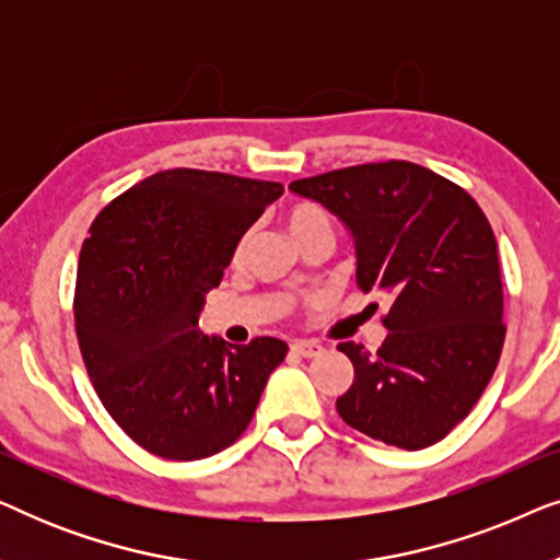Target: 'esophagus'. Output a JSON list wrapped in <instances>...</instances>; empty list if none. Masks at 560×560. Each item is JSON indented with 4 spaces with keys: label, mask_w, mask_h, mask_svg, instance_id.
Listing matches in <instances>:
<instances>
[{
    "label": "esophagus",
    "mask_w": 560,
    "mask_h": 560,
    "mask_svg": "<svg viewBox=\"0 0 560 560\" xmlns=\"http://www.w3.org/2000/svg\"><path fill=\"white\" fill-rule=\"evenodd\" d=\"M290 349H293L298 357H318V354H324V347H320L318 341H308V339L293 341V343H290Z\"/></svg>",
    "instance_id": "esophagus-1"
}]
</instances>
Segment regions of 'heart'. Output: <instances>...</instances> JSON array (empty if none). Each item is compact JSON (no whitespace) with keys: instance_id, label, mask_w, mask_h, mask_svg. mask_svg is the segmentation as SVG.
I'll return each instance as SVG.
<instances>
[{"instance_id":"b5f03b06","label":"heart","mask_w":560,"mask_h":560,"mask_svg":"<svg viewBox=\"0 0 560 560\" xmlns=\"http://www.w3.org/2000/svg\"><path fill=\"white\" fill-rule=\"evenodd\" d=\"M280 224L285 226V232L290 234L298 247L308 244L311 240H318V236H328L334 240V213L320 206L318 201H311V198H295V201L285 203L280 209ZM249 247V234L244 232L236 236L234 249H232V262H240L244 257V252Z\"/></svg>"}]
</instances>
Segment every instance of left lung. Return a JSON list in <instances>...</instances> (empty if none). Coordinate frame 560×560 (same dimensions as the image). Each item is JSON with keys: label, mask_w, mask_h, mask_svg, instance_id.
I'll return each mask as SVG.
<instances>
[{"label": "left lung", "mask_w": 560, "mask_h": 560, "mask_svg": "<svg viewBox=\"0 0 560 560\" xmlns=\"http://www.w3.org/2000/svg\"><path fill=\"white\" fill-rule=\"evenodd\" d=\"M290 190L349 226L357 285L389 298L377 351L339 343L354 364L336 400L343 423L408 451L446 439L492 380L508 331L485 211L462 186L408 160L341 167Z\"/></svg>", "instance_id": "obj_1"}]
</instances>
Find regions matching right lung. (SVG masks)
<instances>
[{
  "instance_id": "add662e5",
  "label": "right lung",
  "mask_w": 560,
  "mask_h": 560,
  "mask_svg": "<svg viewBox=\"0 0 560 560\" xmlns=\"http://www.w3.org/2000/svg\"><path fill=\"white\" fill-rule=\"evenodd\" d=\"M280 183L175 167L102 209L81 247L75 336L98 400L150 454L196 462L240 439L288 343L232 347L198 331L236 236Z\"/></svg>"
}]
</instances>
